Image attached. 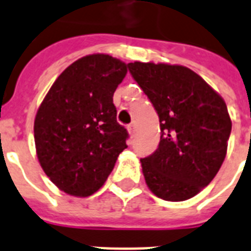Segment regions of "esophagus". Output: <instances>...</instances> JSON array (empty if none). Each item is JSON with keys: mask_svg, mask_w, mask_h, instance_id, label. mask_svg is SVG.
<instances>
[{"mask_svg": "<svg viewBox=\"0 0 251 251\" xmlns=\"http://www.w3.org/2000/svg\"><path fill=\"white\" fill-rule=\"evenodd\" d=\"M127 131H129V134H130V136H131V138H134V136H135V125H134V124H131V125H129L127 126Z\"/></svg>", "mask_w": 251, "mask_h": 251, "instance_id": "esophagus-1", "label": "esophagus"}]
</instances>
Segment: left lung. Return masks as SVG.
I'll return each instance as SVG.
<instances>
[{"label":"left lung","instance_id":"left-lung-1","mask_svg":"<svg viewBox=\"0 0 251 251\" xmlns=\"http://www.w3.org/2000/svg\"><path fill=\"white\" fill-rule=\"evenodd\" d=\"M131 76L160 119L158 148L142 158L148 188L166 201H185L219 172L232 129L223 98L192 69L134 62Z\"/></svg>","mask_w":251,"mask_h":251}]
</instances>
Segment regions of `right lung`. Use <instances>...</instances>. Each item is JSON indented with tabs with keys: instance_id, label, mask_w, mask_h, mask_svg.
Listing matches in <instances>:
<instances>
[{
	"instance_id": "add662e5",
	"label": "right lung",
	"mask_w": 251,
	"mask_h": 251,
	"mask_svg": "<svg viewBox=\"0 0 251 251\" xmlns=\"http://www.w3.org/2000/svg\"><path fill=\"white\" fill-rule=\"evenodd\" d=\"M127 73L120 59L91 54L55 79L34 119V143L45 174L60 191L87 197L97 192L127 148L113 94Z\"/></svg>"
}]
</instances>
